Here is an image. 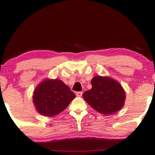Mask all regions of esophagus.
<instances>
[{
  "instance_id": "34e87169",
  "label": "esophagus",
  "mask_w": 155,
  "mask_h": 155,
  "mask_svg": "<svg viewBox=\"0 0 155 155\" xmlns=\"http://www.w3.org/2000/svg\"><path fill=\"white\" fill-rule=\"evenodd\" d=\"M82 91H79V92H77L76 93V95L78 96V97H81V96L82 95Z\"/></svg>"
}]
</instances>
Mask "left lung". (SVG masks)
I'll use <instances>...</instances> for the list:
<instances>
[{"label":"left lung","instance_id":"left-lung-1","mask_svg":"<svg viewBox=\"0 0 155 155\" xmlns=\"http://www.w3.org/2000/svg\"><path fill=\"white\" fill-rule=\"evenodd\" d=\"M92 88L83 93V98L93 109L105 115H110L123 108L125 91L116 80L108 76L95 75L91 80Z\"/></svg>","mask_w":155,"mask_h":155}]
</instances>
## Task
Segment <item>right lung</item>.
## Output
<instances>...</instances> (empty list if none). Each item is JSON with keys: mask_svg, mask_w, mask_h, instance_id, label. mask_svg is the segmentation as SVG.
<instances>
[{"mask_svg": "<svg viewBox=\"0 0 155 155\" xmlns=\"http://www.w3.org/2000/svg\"><path fill=\"white\" fill-rule=\"evenodd\" d=\"M75 97L74 93L62 80L48 78L38 84L32 97L37 112L49 117L65 110Z\"/></svg>", "mask_w": 155, "mask_h": 155, "instance_id": "1", "label": "right lung"}]
</instances>
